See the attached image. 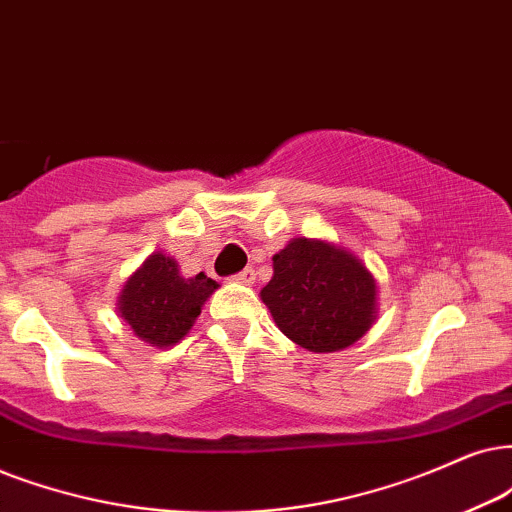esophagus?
<instances>
[{"instance_id":"esophagus-1","label":"esophagus","mask_w":512,"mask_h":512,"mask_svg":"<svg viewBox=\"0 0 512 512\" xmlns=\"http://www.w3.org/2000/svg\"><path fill=\"white\" fill-rule=\"evenodd\" d=\"M231 281L241 283V286H250V283H255V271H252L250 267L243 269V271H238L236 276H231Z\"/></svg>"}]
</instances>
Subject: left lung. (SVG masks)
I'll return each mask as SVG.
<instances>
[{
	"label": "left lung",
	"mask_w": 512,
	"mask_h": 512,
	"mask_svg": "<svg viewBox=\"0 0 512 512\" xmlns=\"http://www.w3.org/2000/svg\"><path fill=\"white\" fill-rule=\"evenodd\" d=\"M276 326L309 352L354 345L375 321V278L340 245L293 238L274 255V276L262 288Z\"/></svg>",
	"instance_id": "obj_1"
}]
</instances>
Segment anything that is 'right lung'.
Listing matches in <instances>:
<instances>
[{
    "label": "right lung",
    "instance_id": "obj_1",
    "mask_svg": "<svg viewBox=\"0 0 512 512\" xmlns=\"http://www.w3.org/2000/svg\"><path fill=\"white\" fill-rule=\"evenodd\" d=\"M219 286L200 271L179 274V264L165 252H153L127 278L118 297V312L139 340L151 347H172L191 331L200 309Z\"/></svg>",
    "mask_w": 512,
    "mask_h": 512
}]
</instances>
